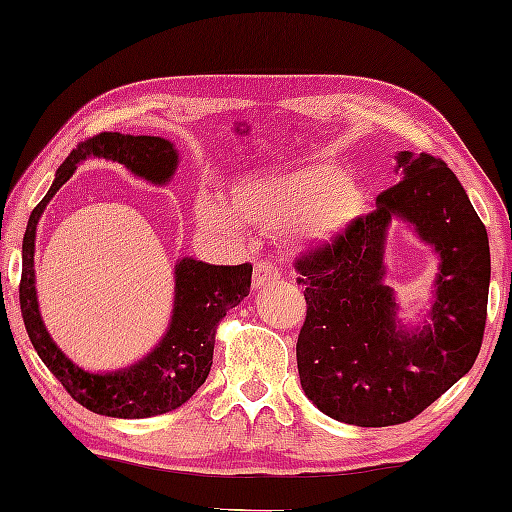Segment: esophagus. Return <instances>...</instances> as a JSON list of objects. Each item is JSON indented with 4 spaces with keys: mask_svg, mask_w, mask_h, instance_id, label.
<instances>
[{
    "mask_svg": "<svg viewBox=\"0 0 512 512\" xmlns=\"http://www.w3.org/2000/svg\"><path fill=\"white\" fill-rule=\"evenodd\" d=\"M279 279V270L275 268L272 263H256L254 268V277H251V284H254V289H265V286L275 284Z\"/></svg>",
    "mask_w": 512,
    "mask_h": 512,
    "instance_id": "obj_1",
    "label": "esophagus"
}]
</instances>
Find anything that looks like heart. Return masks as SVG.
I'll list each match as a JSON object with an SVG mask.
<instances>
[{
	"label": "heart",
	"instance_id": "b5f03b06",
	"mask_svg": "<svg viewBox=\"0 0 512 512\" xmlns=\"http://www.w3.org/2000/svg\"><path fill=\"white\" fill-rule=\"evenodd\" d=\"M368 198L335 165H310L251 179L230 195L228 209L212 198L198 202V214L209 228L235 230V223L282 233L289 230L303 247L333 244L359 216Z\"/></svg>",
	"mask_w": 512,
	"mask_h": 512
}]
</instances>
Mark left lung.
<instances>
[{
  "label": "left lung",
  "instance_id": "left-lung-1",
  "mask_svg": "<svg viewBox=\"0 0 512 512\" xmlns=\"http://www.w3.org/2000/svg\"><path fill=\"white\" fill-rule=\"evenodd\" d=\"M401 181L377 195L333 244L296 261L307 314L296 356L305 396L338 422L394 426L415 419L473 368L489 296V240L464 186L431 153L401 151ZM391 218L408 220L441 256L430 321L400 326L383 284Z\"/></svg>",
  "mask_w": 512,
  "mask_h": 512
}]
</instances>
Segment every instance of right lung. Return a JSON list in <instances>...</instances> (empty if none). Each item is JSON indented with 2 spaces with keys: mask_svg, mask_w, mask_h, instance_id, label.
Listing matches in <instances>:
<instances>
[{
  "mask_svg": "<svg viewBox=\"0 0 512 512\" xmlns=\"http://www.w3.org/2000/svg\"><path fill=\"white\" fill-rule=\"evenodd\" d=\"M86 158H104L128 167L151 184H165L177 170L179 153L172 142L149 135L100 132L83 139L55 172L53 186L32 209L23 237V277H20V312L39 359L58 377L67 394L83 408L104 417L144 419L184 405L212 370L216 326L230 307L249 296L251 265H209L181 258L174 265V310L165 338L142 361L116 373H88L67 359L48 335L39 314L34 289V237L44 209L60 186Z\"/></svg>",
  "mask_w": 512,
  "mask_h": 512,
  "instance_id": "add662e5",
  "label": "right lung"
}]
</instances>
